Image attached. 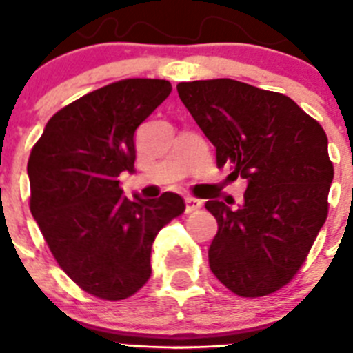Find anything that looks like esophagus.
Returning <instances> with one entry per match:
<instances>
[{
    "instance_id": "1",
    "label": "esophagus",
    "mask_w": 353,
    "mask_h": 353,
    "mask_svg": "<svg viewBox=\"0 0 353 353\" xmlns=\"http://www.w3.org/2000/svg\"><path fill=\"white\" fill-rule=\"evenodd\" d=\"M203 206V201L198 198H192V196H187L185 198V212L192 213L196 210H199Z\"/></svg>"
}]
</instances>
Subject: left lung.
Returning <instances> with one entry per match:
<instances>
[{
  "instance_id": "8db88e82",
  "label": "left lung",
  "mask_w": 353,
  "mask_h": 353,
  "mask_svg": "<svg viewBox=\"0 0 353 353\" xmlns=\"http://www.w3.org/2000/svg\"><path fill=\"white\" fill-rule=\"evenodd\" d=\"M176 90L215 147L216 166L247 180L240 206L206 201L219 224L210 270L238 296L282 289L327 219L334 170L324 129L287 96L231 79L182 82Z\"/></svg>"
}]
</instances>
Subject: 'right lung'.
<instances>
[{"mask_svg": "<svg viewBox=\"0 0 353 353\" xmlns=\"http://www.w3.org/2000/svg\"><path fill=\"white\" fill-rule=\"evenodd\" d=\"M170 92L155 79L92 90L47 122L29 155V208L52 255L101 299H125L147 283L155 236L185 210L179 194L131 199L119 185L122 171H134L138 125Z\"/></svg>", "mask_w": 353, "mask_h": 353, "instance_id": "right-lung-1", "label": "right lung"}]
</instances>
